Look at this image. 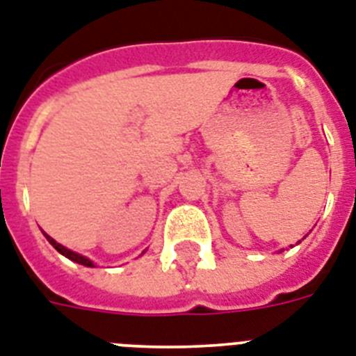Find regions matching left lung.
<instances>
[{"instance_id": "left-lung-1", "label": "left lung", "mask_w": 356, "mask_h": 356, "mask_svg": "<svg viewBox=\"0 0 356 356\" xmlns=\"http://www.w3.org/2000/svg\"><path fill=\"white\" fill-rule=\"evenodd\" d=\"M298 243H300V241H298Z\"/></svg>"}]
</instances>
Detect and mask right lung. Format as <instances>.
<instances>
[{"mask_svg":"<svg viewBox=\"0 0 356 356\" xmlns=\"http://www.w3.org/2000/svg\"><path fill=\"white\" fill-rule=\"evenodd\" d=\"M43 235L44 237H47V241H49L50 244H52L54 248H56V250H58L59 253H61V255H65L67 257V259H70V261H74V262H77V264H83V266H86V268H94V262L90 261V259H86L85 255H79V253H76V252H72V250H68V248H65L63 246V244H59V243H56V241H54L52 237H50V235H47L43 232Z\"/></svg>","mask_w":356,"mask_h":356,"instance_id":"obj_1","label":"right lung"}]
</instances>
